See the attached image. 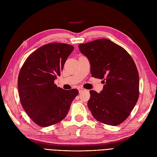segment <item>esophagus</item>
Instances as JSON below:
<instances>
[{
    "mask_svg": "<svg viewBox=\"0 0 157 157\" xmlns=\"http://www.w3.org/2000/svg\"><path fill=\"white\" fill-rule=\"evenodd\" d=\"M78 90L79 92H82V91H84V90H86L84 89V88H83V87H78Z\"/></svg>",
    "mask_w": 157,
    "mask_h": 157,
    "instance_id": "1",
    "label": "esophagus"
}]
</instances>
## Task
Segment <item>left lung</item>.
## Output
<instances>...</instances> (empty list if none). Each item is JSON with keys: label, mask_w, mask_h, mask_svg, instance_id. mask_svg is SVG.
Wrapping results in <instances>:
<instances>
[{"label": "left lung", "mask_w": 157, "mask_h": 157, "mask_svg": "<svg viewBox=\"0 0 157 157\" xmlns=\"http://www.w3.org/2000/svg\"><path fill=\"white\" fill-rule=\"evenodd\" d=\"M89 59L91 76L103 79V90L90 91L87 102L94 117L116 126L130 115L139 96L137 68L130 54L111 40L102 38L78 46Z\"/></svg>", "instance_id": "1"}]
</instances>
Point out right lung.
I'll list each match as a JSON object with an SVG mask.
<instances>
[{
    "instance_id": "obj_1",
    "label": "right lung",
    "mask_w": 157,
    "mask_h": 157,
    "mask_svg": "<svg viewBox=\"0 0 157 157\" xmlns=\"http://www.w3.org/2000/svg\"><path fill=\"white\" fill-rule=\"evenodd\" d=\"M74 48L64 43L46 44L33 52L20 70L18 88L22 106L40 127H49L63 120L78 95V90H64L54 83Z\"/></svg>"
}]
</instances>
